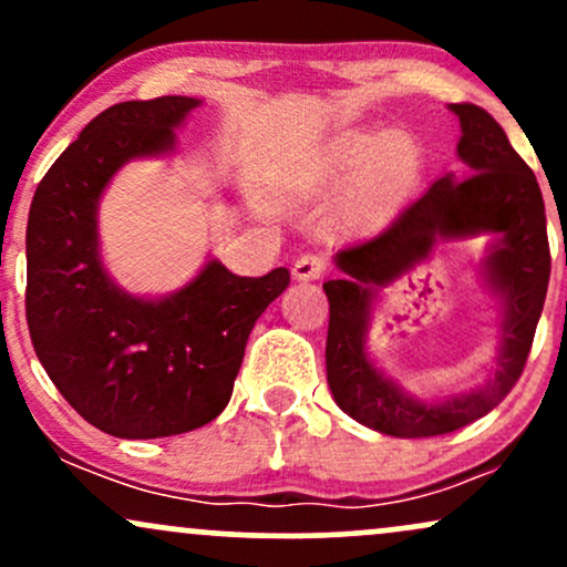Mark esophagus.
Masks as SVG:
<instances>
[{
	"mask_svg": "<svg viewBox=\"0 0 567 567\" xmlns=\"http://www.w3.org/2000/svg\"><path fill=\"white\" fill-rule=\"evenodd\" d=\"M324 269H328V261H324L322 256H311V252H306L292 266V275L296 279H301V282H309V279H320L324 275Z\"/></svg>",
	"mask_w": 567,
	"mask_h": 567,
	"instance_id": "esophagus-1",
	"label": "esophagus"
}]
</instances>
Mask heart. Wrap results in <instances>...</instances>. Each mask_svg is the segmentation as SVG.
<instances>
[{
  "mask_svg": "<svg viewBox=\"0 0 567 567\" xmlns=\"http://www.w3.org/2000/svg\"><path fill=\"white\" fill-rule=\"evenodd\" d=\"M424 152L408 133L349 130L328 143L317 162L320 184L341 186L354 178L349 207L357 218H381L400 205L419 181Z\"/></svg>",
  "mask_w": 567,
  "mask_h": 567,
  "instance_id": "obj_1",
  "label": "heart"
}]
</instances>
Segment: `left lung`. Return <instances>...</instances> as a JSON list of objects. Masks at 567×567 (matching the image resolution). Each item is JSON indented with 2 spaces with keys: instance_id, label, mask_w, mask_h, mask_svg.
Instances as JSON below:
<instances>
[{
  "instance_id": "1",
  "label": "left lung",
  "mask_w": 567,
  "mask_h": 567,
  "mask_svg": "<svg viewBox=\"0 0 567 567\" xmlns=\"http://www.w3.org/2000/svg\"><path fill=\"white\" fill-rule=\"evenodd\" d=\"M451 112L461 122L464 175H442L386 229L341 247L336 266L343 275L322 285L330 303L324 360L333 400L354 421L392 437H437L491 413L523 375L549 285V237L536 175L485 109L451 103ZM480 233L497 234L484 262L488 287L502 301L497 370L470 395L421 403L369 362L364 336L374 288L425 255L437 238Z\"/></svg>"
}]
</instances>
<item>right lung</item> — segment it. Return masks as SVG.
<instances>
[{
    "label": "right lung",
    "instance_id": "add662e5",
    "mask_svg": "<svg viewBox=\"0 0 567 567\" xmlns=\"http://www.w3.org/2000/svg\"><path fill=\"white\" fill-rule=\"evenodd\" d=\"M202 101L162 95L97 114L53 162L25 226V320L58 392L87 424L154 440L210 424L229 405L245 343L290 285L285 266L237 277L207 261L186 288L138 298L116 288L97 250V202L130 159L175 148Z\"/></svg>",
    "mask_w": 567,
    "mask_h": 567
}]
</instances>
